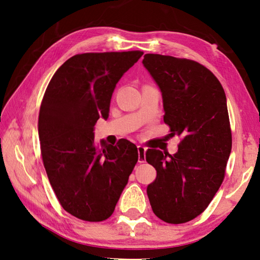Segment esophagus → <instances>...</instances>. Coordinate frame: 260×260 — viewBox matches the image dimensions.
Returning <instances> with one entry per match:
<instances>
[{
	"mask_svg": "<svg viewBox=\"0 0 260 260\" xmlns=\"http://www.w3.org/2000/svg\"><path fill=\"white\" fill-rule=\"evenodd\" d=\"M146 151L147 149L142 147V146H139L138 147V153H139V162H144L146 161Z\"/></svg>",
	"mask_w": 260,
	"mask_h": 260,
	"instance_id": "obj_1",
	"label": "esophagus"
}]
</instances>
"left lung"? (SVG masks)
<instances>
[{"instance_id":"1","label":"left lung","mask_w":260,"mask_h":260,"mask_svg":"<svg viewBox=\"0 0 260 260\" xmlns=\"http://www.w3.org/2000/svg\"><path fill=\"white\" fill-rule=\"evenodd\" d=\"M143 67L159 88L164 121L181 136L174 155L148 149L157 171L147 188L153 213L162 221H190L208 208L225 178L232 150L227 100L214 74L197 61L144 55Z\"/></svg>"}]
</instances>
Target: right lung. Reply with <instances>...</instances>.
<instances>
[{"label":"right lung","instance_id":"obj_1","mask_svg":"<svg viewBox=\"0 0 260 260\" xmlns=\"http://www.w3.org/2000/svg\"><path fill=\"white\" fill-rule=\"evenodd\" d=\"M142 51L86 52L69 58L48 85L39 113L43 165L60 205L85 221L113 213L139 159L128 140L101 147L94 126L108 119L112 93Z\"/></svg>","mask_w":260,"mask_h":260}]
</instances>
